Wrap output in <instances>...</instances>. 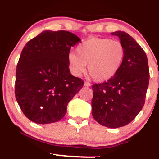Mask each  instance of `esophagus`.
Listing matches in <instances>:
<instances>
[{
  "mask_svg": "<svg viewBox=\"0 0 159 159\" xmlns=\"http://www.w3.org/2000/svg\"><path fill=\"white\" fill-rule=\"evenodd\" d=\"M84 85H85V87H90L91 86V83H89V82H84Z\"/></svg>",
  "mask_w": 159,
  "mask_h": 159,
  "instance_id": "esophagus-1",
  "label": "esophagus"
}]
</instances>
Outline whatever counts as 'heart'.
Segmentation results:
<instances>
[{"label": "heart", "instance_id": "obj_1", "mask_svg": "<svg viewBox=\"0 0 159 159\" xmlns=\"http://www.w3.org/2000/svg\"><path fill=\"white\" fill-rule=\"evenodd\" d=\"M76 53L68 57L69 68L75 75L85 69L96 82L107 81L120 70L125 58V48L120 42L106 38H91L79 44Z\"/></svg>", "mask_w": 159, "mask_h": 159}]
</instances>
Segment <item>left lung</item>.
Listing matches in <instances>:
<instances>
[{"instance_id":"left-lung-1","label":"left lung","mask_w":159,"mask_h":159,"mask_svg":"<svg viewBox=\"0 0 159 159\" xmlns=\"http://www.w3.org/2000/svg\"><path fill=\"white\" fill-rule=\"evenodd\" d=\"M111 35L118 36L124 44V60L111 79L92 85L91 113L99 124L115 129L129 124L142 109L150 71L144 50L131 35L123 31Z\"/></svg>"}]
</instances>
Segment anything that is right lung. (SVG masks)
Here are the masks:
<instances>
[{
  "instance_id": "add662e5",
  "label": "right lung",
  "mask_w": 159,
  "mask_h": 159,
  "mask_svg": "<svg viewBox=\"0 0 159 159\" xmlns=\"http://www.w3.org/2000/svg\"><path fill=\"white\" fill-rule=\"evenodd\" d=\"M81 42L68 31L44 30L22 50L16 68V98L29 120L39 124L63 118L67 106L83 86L70 74L68 57Z\"/></svg>"
}]
</instances>
